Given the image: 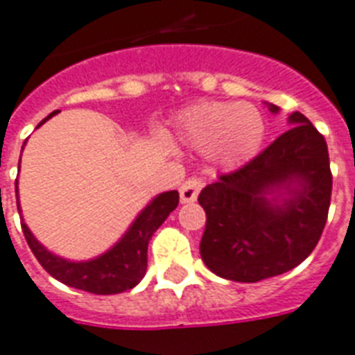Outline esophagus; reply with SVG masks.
Listing matches in <instances>:
<instances>
[{
    "instance_id": "1",
    "label": "esophagus",
    "mask_w": 355,
    "mask_h": 355,
    "mask_svg": "<svg viewBox=\"0 0 355 355\" xmlns=\"http://www.w3.org/2000/svg\"><path fill=\"white\" fill-rule=\"evenodd\" d=\"M202 178H188L186 182L182 184V188H180V201L182 202H193L197 201V196H199V191L202 188Z\"/></svg>"
}]
</instances>
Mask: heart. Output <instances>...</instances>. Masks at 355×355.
I'll return each mask as SVG.
<instances>
[{
	"mask_svg": "<svg viewBox=\"0 0 355 355\" xmlns=\"http://www.w3.org/2000/svg\"><path fill=\"white\" fill-rule=\"evenodd\" d=\"M180 135L202 153H216L227 164L253 158L264 139V119L251 104L205 102L180 117Z\"/></svg>",
	"mask_w": 355,
	"mask_h": 355,
	"instance_id": "b5f03b06",
	"label": "heart"
}]
</instances>
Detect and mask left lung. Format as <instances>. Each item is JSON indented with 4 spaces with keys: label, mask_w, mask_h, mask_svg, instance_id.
Here are the masks:
<instances>
[{
    "label": "left lung",
    "mask_w": 355,
    "mask_h": 355,
    "mask_svg": "<svg viewBox=\"0 0 355 355\" xmlns=\"http://www.w3.org/2000/svg\"><path fill=\"white\" fill-rule=\"evenodd\" d=\"M270 110L277 112L275 105ZM291 123L261 154L199 193L207 212L199 250L220 277L257 283L285 274L320 240L334 184L328 145L300 112L292 113ZM294 182L298 188L289 190ZM281 187L291 193L277 207L263 196Z\"/></svg>",
    "instance_id": "left-lung-1"
}]
</instances>
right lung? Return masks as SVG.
Masks as SVG:
<instances>
[{
    "mask_svg": "<svg viewBox=\"0 0 355 355\" xmlns=\"http://www.w3.org/2000/svg\"><path fill=\"white\" fill-rule=\"evenodd\" d=\"M55 113L58 112L50 113L44 121H48ZM177 205L178 191H166L158 196L137 216V220L132 223L128 232L113 250L87 262H69L51 255L50 251L44 250L35 240L24 221H21V231L27 240V245L31 248L33 255L40 262V266L44 268L51 277H55L64 285L93 292V294H119V292L134 288L143 279L145 270H147L148 240L153 238L156 229L167 220V216L177 208Z\"/></svg>",
    "mask_w": 355,
    "mask_h": 355,
    "instance_id": "1",
    "label": "right lung"
}]
</instances>
